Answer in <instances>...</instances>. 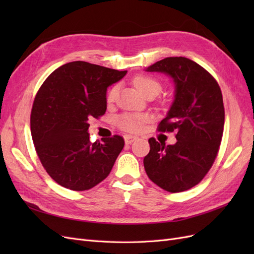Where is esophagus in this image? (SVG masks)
Masks as SVG:
<instances>
[{"mask_svg":"<svg viewBox=\"0 0 254 254\" xmlns=\"http://www.w3.org/2000/svg\"><path fill=\"white\" fill-rule=\"evenodd\" d=\"M125 143L126 144H131L132 142H134L136 140V136L134 135H125Z\"/></svg>","mask_w":254,"mask_h":254,"instance_id":"esophagus-1","label":"esophagus"}]
</instances>
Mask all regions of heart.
Wrapping results in <instances>:
<instances>
[{
	"label": "heart",
	"instance_id": "obj_1",
	"mask_svg": "<svg viewBox=\"0 0 254 254\" xmlns=\"http://www.w3.org/2000/svg\"><path fill=\"white\" fill-rule=\"evenodd\" d=\"M133 86L140 91L144 96L149 93H155L156 95L161 90L160 82L148 76H135L132 80ZM119 88L113 87L107 95V102L113 103L115 97L118 95ZM148 121V117L142 113H126L119 119V126L129 132H139L143 129V126L146 122Z\"/></svg>",
	"mask_w": 254,
	"mask_h": 254
}]
</instances>
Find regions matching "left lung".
Segmentation results:
<instances>
[{"instance_id":"1","label":"left lung","mask_w":254,"mask_h":254,"mask_svg":"<svg viewBox=\"0 0 254 254\" xmlns=\"http://www.w3.org/2000/svg\"><path fill=\"white\" fill-rule=\"evenodd\" d=\"M145 71L173 79L174 101L159 130L177 132L173 145L150 137L145 172L161 189L179 193L200 182L217 156L225 124L221 91L209 72L186 57L164 58Z\"/></svg>"}]
</instances>
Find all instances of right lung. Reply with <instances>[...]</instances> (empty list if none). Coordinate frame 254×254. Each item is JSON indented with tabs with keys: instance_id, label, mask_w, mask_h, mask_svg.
<instances>
[{
	"instance_id": "right-lung-1",
	"label": "right lung",
	"mask_w": 254,
	"mask_h": 254,
	"mask_svg": "<svg viewBox=\"0 0 254 254\" xmlns=\"http://www.w3.org/2000/svg\"><path fill=\"white\" fill-rule=\"evenodd\" d=\"M126 73L72 61L56 68L38 91L30 115L33 141L45 171L61 187L90 190L110 174L124 139L91 143L89 120L105 114L107 89Z\"/></svg>"
}]
</instances>
